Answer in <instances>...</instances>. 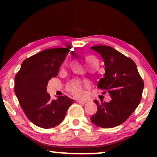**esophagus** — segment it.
Returning <instances> with one entry per match:
<instances>
[{"mask_svg": "<svg viewBox=\"0 0 157 157\" xmlns=\"http://www.w3.org/2000/svg\"><path fill=\"white\" fill-rule=\"evenodd\" d=\"M76 102L80 104H85L86 103V101H81V100H77Z\"/></svg>", "mask_w": 157, "mask_h": 157, "instance_id": "esophagus-1", "label": "esophagus"}]
</instances>
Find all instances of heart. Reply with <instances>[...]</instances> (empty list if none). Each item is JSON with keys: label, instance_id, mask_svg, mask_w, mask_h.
Instances as JSON below:
<instances>
[{"label": "heart", "instance_id": "1", "mask_svg": "<svg viewBox=\"0 0 157 157\" xmlns=\"http://www.w3.org/2000/svg\"><path fill=\"white\" fill-rule=\"evenodd\" d=\"M93 59H94L93 56H89L87 57L86 61H89L90 60ZM67 91L76 98H83L86 96L84 83L78 79H74L68 83L67 85Z\"/></svg>", "mask_w": 157, "mask_h": 157}]
</instances>
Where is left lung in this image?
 <instances>
[{
    "label": "left lung",
    "mask_w": 157,
    "mask_h": 157,
    "mask_svg": "<svg viewBox=\"0 0 157 157\" xmlns=\"http://www.w3.org/2000/svg\"><path fill=\"white\" fill-rule=\"evenodd\" d=\"M91 49L99 53L104 62V77L98 81V88L106 90L111 97L108 103L94 101L98 109L91 121L101 128L115 127L123 124L138 106L144 83L130 58L108 46Z\"/></svg>",
    "instance_id": "1"
}]
</instances>
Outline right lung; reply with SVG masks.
I'll use <instances>...</instances> for the list:
<instances>
[{
    "label": "right lung",
    "mask_w": 157,
    "mask_h": 157,
    "mask_svg": "<svg viewBox=\"0 0 157 157\" xmlns=\"http://www.w3.org/2000/svg\"><path fill=\"white\" fill-rule=\"evenodd\" d=\"M70 48L46 49L23 61L15 76V94L23 111L32 123L44 128L61 123L74 103L66 96L51 98L48 81L56 77Z\"/></svg>",
    "instance_id": "obj_1"
}]
</instances>
